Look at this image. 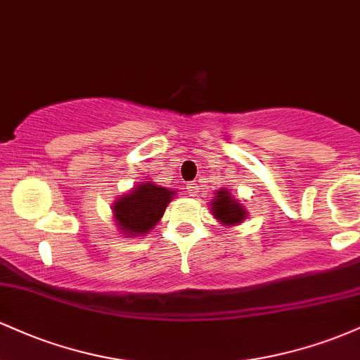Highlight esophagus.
I'll return each mask as SVG.
<instances>
[{"instance_id":"esophagus-1","label":"esophagus","mask_w":360,"mask_h":360,"mask_svg":"<svg viewBox=\"0 0 360 360\" xmlns=\"http://www.w3.org/2000/svg\"><path fill=\"white\" fill-rule=\"evenodd\" d=\"M184 189H186V193L189 194V196H196L198 189H200V188H198L196 183H188V184H186Z\"/></svg>"}]
</instances>
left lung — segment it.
I'll return each mask as SVG.
<instances>
[{
    "instance_id": "obj_1",
    "label": "left lung",
    "mask_w": 360,
    "mask_h": 360,
    "mask_svg": "<svg viewBox=\"0 0 360 360\" xmlns=\"http://www.w3.org/2000/svg\"><path fill=\"white\" fill-rule=\"evenodd\" d=\"M212 213L218 221L225 226L238 225L245 220L247 212L245 208L238 203L232 196L229 189L221 188L214 193V200L212 201Z\"/></svg>"
}]
</instances>
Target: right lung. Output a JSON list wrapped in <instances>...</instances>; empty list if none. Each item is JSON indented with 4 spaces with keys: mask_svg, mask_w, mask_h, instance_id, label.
<instances>
[{
    "mask_svg": "<svg viewBox=\"0 0 360 360\" xmlns=\"http://www.w3.org/2000/svg\"><path fill=\"white\" fill-rule=\"evenodd\" d=\"M174 196L176 191L154 183H142L131 188L130 193L117 198L111 206L120 232L128 237L148 233L162 218Z\"/></svg>",
    "mask_w": 360,
    "mask_h": 360,
    "instance_id": "1",
    "label": "right lung"
}]
</instances>
